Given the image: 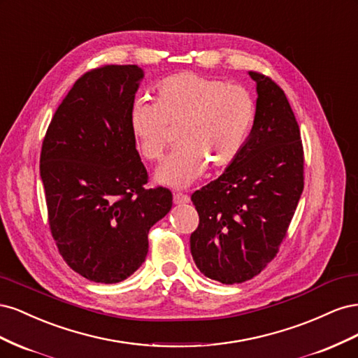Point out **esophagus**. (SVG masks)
Returning <instances> with one entry per match:
<instances>
[{"instance_id":"obj_1","label":"esophagus","mask_w":358,"mask_h":358,"mask_svg":"<svg viewBox=\"0 0 358 358\" xmlns=\"http://www.w3.org/2000/svg\"><path fill=\"white\" fill-rule=\"evenodd\" d=\"M189 196H187V194H182V192H176L175 196H173V203L175 204H185V203H189Z\"/></svg>"}]
</instances>
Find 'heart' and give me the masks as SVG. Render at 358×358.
Wrapping results in <instances>:
<instances>
[{
	"label": "heart",
	"mask_w": 358,
	"mask_h": 358,
	"mask_svg": "<svg viewBox=\"0 0 358 358\" xmlns=\"http://www.w3.org/2000/svg\"><path fill=\"white\" fill-rule=\"evenodd\" d=\"M255 115V99L246 86L183 71L158 85L155 101L136 100L128 124L148 161L162 158L169 127H179L178 148L155 178L164 185L185 188L203 175L206 166L222 169L239 157Z\"/></svg>",
	"instance_id": "heart-1"
}]
</instances>
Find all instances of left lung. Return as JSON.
<instances>
[{
	"label": "left lung",
	"mask_w": 358,
	"mask_h": 358,
	"mask_svg": "<svg viewBox=\"0 0 358 358\" xmlns=\"http://www.w3.org/2000/svg\"><path fill=\"white\" fill-rule=\"evenodd\" d=\"M249 76L258 94L251 134L222 175L191 196L200 218L189 237L192 258L225 285L252 279L276 257L303 192L296 116L272 79Z\"/></svg>",
	"instance_id": "left-lung-1"
}]
</instances>
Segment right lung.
<instances>
[{"instance_id":"add662e5","label":"right lung","mask_w":358,"mask_h":358,"mask_svg":"<svg viewBox=\"0 0 358 358\" xmlns=\"http://www.w3.org/2000/svg\"><path fill=\"white\" fill-rule=\"evenodd\" d=\"M143 70L103 66L85 73L53 115L40 176L58 251L100 284L131 276L148 255V233L170 212L167 188H146L148 171L128 124Z\"/></svg>"}]
</instances>
